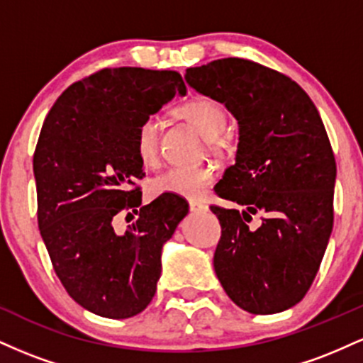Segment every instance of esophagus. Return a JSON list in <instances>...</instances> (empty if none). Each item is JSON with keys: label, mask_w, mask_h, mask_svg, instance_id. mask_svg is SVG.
<instances>
[{"label": "esophagus", "mask_w": 363, "mask_h": 363, "mask_svg": "<svg viewBox=\"0 0 363 363\" xmlns=\"http://www.w3.org/2000/svg\"><path fill=\"white\" fill-rule=\"evenodd\" d=\"M189 210L194 211V213H198V211L205 210V205H201V203L198 201H189Z\"/></svg>", "instance_id": "34e87169"}]
</instances>
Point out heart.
<instances>
[{
	"instance_id": "heart-1",
	"label": "heart",
	"mask_w": 363,
	"mask_h": 363,
	"mask_svg": "<svg viewBox=\"0 0 363 363\" xmlns=\"http://www.w3.org/2000/svg\"><path fill=\"white\" fill-rule=\"evenodd\" d=\"M177 114L198 129L208 141L222 136L227 128V112L218 102L210 97H194L177 107ZM160 119L150 114L136 128L135 148L143 164H152L157 157V138ZM213 179L206 167H170L152 181L153 194H174L187 199H199L205 194L208 184Z\"/></svg>"
}]
</instances>
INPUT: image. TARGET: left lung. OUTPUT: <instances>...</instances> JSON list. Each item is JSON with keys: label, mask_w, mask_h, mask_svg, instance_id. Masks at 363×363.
Returning a JSON list of instances; mask_svg holds the SVG:
<instances>
[{"label": "left lung", "mask_w": 363, "mask_h": 363, "mask_svg": "<svg viewBox=\"0 0 363 363\" xmlns=\"http://www.w3.org/2000/svg\"><path fill=\"white\" fill-rule=\"evenodd\" d=\"M184 80L239 124L235 164L216 194L244 210L211 206L222 225L216 277L251 314L290 309L311 289L333 230L336 162L319 112L289 77L240 57L187 68ZM256 213L262 227L251 231L245 222Z\"/></svg>", "instance_id": "obj_1"}]
</instances>
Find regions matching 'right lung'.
Returning <instances> with one entry per match:
<instances>
[{"label": "right lung", "mask_w": 363, "mask_h": 363, "mask_svg": "<svg viewBox=\"0 0 363 363\" xmlns=\"http://www.w3.org/2000/svg\"><path fill=\"white\" fill-rule=\"evenodd\" d=\"M176 94L186 95L177 72L106 68L62 91L37 141L40 235L69 297L102 318L128 319L147 309L162 247L189 211L174 194L140 206L135 187L145 176L136 128ZM121 211L139 215L124 235L113 228Z\"/></svg>", "instance_id": "add662e5"}]
</instances>
